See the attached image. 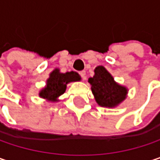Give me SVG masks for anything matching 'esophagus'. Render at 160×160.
<instances>
[{
    "mask_svg": "<svg viewBox=\"0 0 160 160\" xmlns=\"http://www.w3.org/2000/svg\"><path fill=\"white\" fill-rule=\"evenodd\" d=\"M80 75L81 76L82 80H86V71H85V70L80 71Z\"/></svg>",
    "mask_w": 160,
    "mask_h": 160,
    "instance_id": "34e87169",
    "label": "esophagus"
}]
</instances>
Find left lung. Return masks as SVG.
Returning a JSON list of instances; mask_svg holds the SVG:
<instances>
[{
    "instance_id": "obj_1",
    "label": "left lung",
    "mask_w": 160,
    "mask_h": 160,
    "mask_svg": "<svg viewBox=\"0 0 160 160\" xmlns=\"http://www.w3.org/2000/svg\"><path fill=\"white\" fill-rule=\"evenodd\" d=\"M88 81L92 85V94L99 106L114 108L127 97L128 89L117 83L103 66L96 67L94 76Z\"/></svg>"
}]
</instances>
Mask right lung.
Returning <instances> with one entry per match:
<instances>
[{
  "label": "right lung",
  "mask_w": 160,
  "mask_h": 160,
  "mask_svg": "<svg viewBox=\"0 0 160 160\" xmlns=\"http://www.w3.org/2000/svg\"><path fill=\"white\" fill-rule=\"evenodd\" d=\"M80 76L75 71L60 72L59 68H55L47 80L46 86L40 90L39 97L52 102H58V97L66 92L67 85L70 82L80 81Z\"/></svg>",
  "instance_id": "right-lung-1"
}]
</instances>
